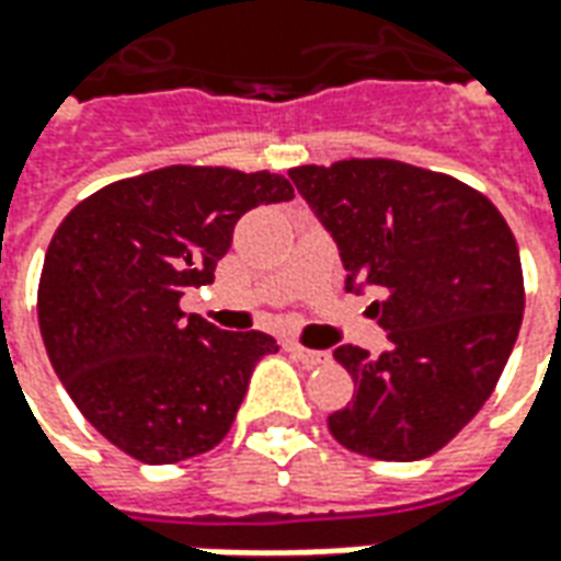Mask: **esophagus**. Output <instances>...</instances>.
Listing matches in <instances>:
<instances>
[{"mask_svg":"<svg viewBox=\"0 0 561 561\" xmlns=\"http://www.w3.org/2000/svg\"><path fill=\"white\" fill-rule=\"evenodd\" d=\"M288 352H291L294 360H300V364L309 366V369H312V366L330 364L328 352H312V348H304V345H297V342H291V345H288Z\"/></svg>","mask_w":561,"mask_h":561,"instance_id":"obj_1","label":"esophagus"}]
</instances>
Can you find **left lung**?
<instances>
[{
	"mask_svg": "<svg viewBox=\"0 0 561 561\" xmlns=\"http://www.w3.org/2000/svg\"><path fill=\"white\" fill-rule=\"evenodd\" d=\"M288 176L340 245L352 291L373 285L388 352L340 345L352 402L328 417L354 454L412 462L442 450L490 400L523 321V267L493 201L393 159L300 164Z\"/></svg>",
	"mask_w": 561,
	"mask_h": 561,
	"instance_id": "left-lung-1",
	"label": "left lung"
}]
</instances>
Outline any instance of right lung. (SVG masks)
<instances>
[{"label":"right lung","instance_id":"add662e5","mask_svg":"<svg viewBox=\"0 0 561 561\" xmlns=\"http://www.w3.org/2000/svg\"><path fill=\"white\" fill-rule=\"evenodd\" d=\"M291 197L279 173L171 164L104 185L56 228L38 282L44 348L123 454L168 466L228 435L252 369L279 345L185 318L180 297L213 282L243 213Z\"/></svg>","mask_w":561,"mask_h":561}]
</instances>
